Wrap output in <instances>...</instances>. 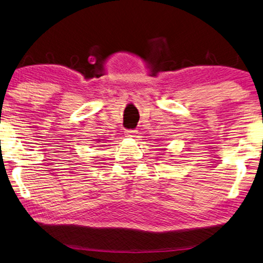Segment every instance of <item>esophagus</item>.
I'll return each instance as SVG.
<instances>
[{
	"label": "esophagus",
	"instance_id": "34e87169",
	"mask_svg": "<svg viewBox=\"0 0 263 263\" xmlns=\"http://www.w3.org/2000/svg\"><path fill=\"white\" fill-rule=\"evenodd\" d=\"M138 130H135V129H127V130L124 132V135L127 136V138H135L136 135H138Z\"/></svg>",
	"mask_w": 263,
	"mask_h": 263
}]
</instances>
